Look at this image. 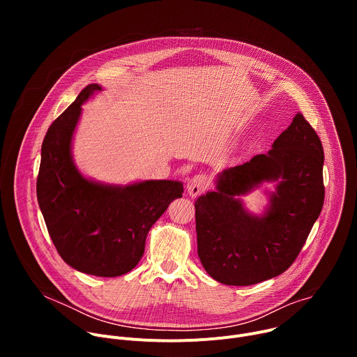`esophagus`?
Wrapping results in <instances>:
<instances>
[{
    "label": "esophagus",
    "mask_w": 357,
    "mask_h": 357,
    "mask_svg": "<svg viewBox=\"0 0 357 357\" xmlns=\"http://www.w3.org/2000/svg\"><path fill=\"white\" fill-rule=\"evenodd\" d=\"M209 186V181L205 175H195L189 182H188V193L192 197L199 196L203 190H206V188Z\"/></svg>",
    "instance_id": "34e87169"
}]
</instances>
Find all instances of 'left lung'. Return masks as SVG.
<instances>
[{
  "mask_svg": "<svg viewBox=\"0 0 357 357\" xmlns=\"http://www.w3.org/2000/svg\"><path fill=\"white\" fill-rule=\"evenodd\" d=\"M324 148L298 113L267 154L223 171L216 192L196 199L197 256L206 273L226 285H252L287 271L298 257L324 206ZM278 180L263 218L235 197Z\"/></svg>",
  "mask_w": 357,
  "mask_h": 357,
  "instance_id": "1",
  "label": "left lung"
}]
</instances>
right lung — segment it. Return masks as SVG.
Segmentation results:
<instances>
[{
  "label": "right lung",
  "instance_id": "add662e5",
  "mask_svg": "<svg viewBox=\"0 0 357 357\" xmlns=\"http://www.w3.org/2000/svg\"><path fill=\"white\" fill-rule=\"evenodd\" d=\"M98 84L84 87L43 138L36 196L59 256L77 271L119 277L141 260L145 238L169 203L182 197L178 181H144L110 186L89 181L76 169L70 144L82 105Z\"/></svg>",
  "mask_w": 357,
  "mask_h": 357
}]
</instances>
